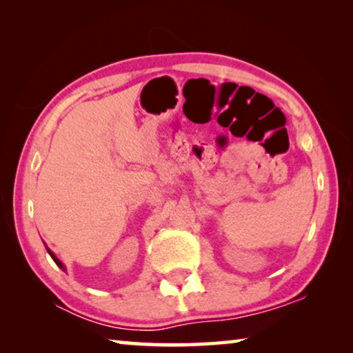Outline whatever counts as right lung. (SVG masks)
I'll return each instance as SVG.
<instances>
[{
  "mask_svg": "<svg viewBox=\"0 0 353 353\" xmlns=\"http://www.w3.org/2000/svg\"><path fill=\"white\" fill-rule=\"evenodd\" d=\"M46 250H48V254H50V255H51V259H52V260H54V263H56V265H57L59 268H61V270H62V271H67V270H65V265H63V263H62L61 260H59V259H57V256H56L54 254H52V252H51V249H48V248H46Z\"/></svg>",
  "mask_w": 353,
  "mask_h": 353,
  "instance_id": "1",
  "label": "right lung"
}]
</instances>
